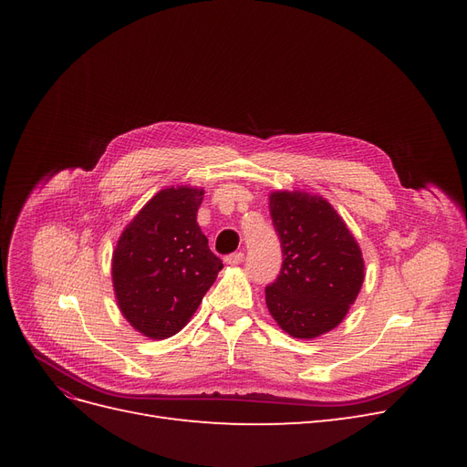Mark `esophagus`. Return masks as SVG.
<instances>
[{"instance_id": "34e87169", "label": "esophagus", "mask_w": 467, "mask_h": 467, "mask_svg": "<svg viewBox=\"0 0 467 467\" xmlns=\"http://www.w3.org/2000/svg\"><path fill=\"white\" fill-rule=\"evenodd\" d=\"M223 261L228 263V265H239V263L244 261V253H242V251H235V253H232V255L225 257Z\"/></svg>"}]
</instances>
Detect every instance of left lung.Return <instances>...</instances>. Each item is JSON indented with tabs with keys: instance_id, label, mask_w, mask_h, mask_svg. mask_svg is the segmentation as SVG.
Wrapping results in <instances>:
<instances>
[{
	"instance_id": "obj_1",
	"label": "left lung",
	"mask_w": 467,
	"mask_h": 467,
	"mask_svg": "<svg viewBox=\"0 0 467 467\" xmlns=\"http://www.w3.org/2000/svg\"><path fill=\"white\" fill-rule=\"evenodd\" d=\"M282 268L265 290L273 319L296 338L335 329L364 282V259L337 210L317 194L275 191L268 199Z\"/></svg>"
}]
</instances>
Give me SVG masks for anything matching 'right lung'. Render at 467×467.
<instances>
[{
  "instance_id": "obj_1",
  "label": "right lung",
  "mask_w": 467,
  "mask_h": 467,
  "mask_svg": "<svg viewBox=\"0 0 467 467\" xmlns=\"http://www.w3.org/2000/svg\"><path fill=\"white\" fill-rule=\"evenodd\" d=\"M204 191L169 187L138 212L112 253L122 316L150 338L179 333L222 271L196 222Z\"/></svg>"
}]
</instances>
